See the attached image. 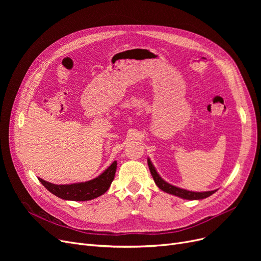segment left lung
<instances>
[{
	"instance_id": "1",
	"label": "left lung",
	"mask_w": 261,
	"mask_h": 261,
	"mask_svg": "<svg viewBox=\"0 0 261 261\" xmlns=\"http://www.w3.org/2000/svg\"><path fill=\"white\" fill-rule=\"evenodd\" d=\"M148 166L150 169V172L152 174L153 180L155 182V184L158 185V187L160 189H162L163 191H165V193L174 195L180 197L182 199H187V200H201V199H205L210 196H212L213 194H215L217 190H212V191H203V193H195V191H189V190H185L179 187H175L173 185L168 184L167 182L164 181L162 177L159 175V173L156 172L155 168L153 167L152 163L150 162V160L148 159Z\"/></svg>"
}]
</instances>
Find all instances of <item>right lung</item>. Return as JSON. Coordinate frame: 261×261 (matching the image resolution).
Masks as SVG:
<instances>
[{"mask_svg": "<svg viewBox=\"0 0 261 261\" xmlns=\"http://www.w3.org/2000/svg\"><path fill=\"white\" fill-rule=\"evenodd\" d=\"M116 161L111 164L108 169H106L99 176L95 179L85 182V183H75L71 185H56L48 183L42 179L39 181L43 184V186L50 191V193L58 198L63 200L71 201H89L103 195L109 189L112 181L114 180V175L116 171Z\"/></svg>", "mask_w": 261, "mask_h": 261, "instance_id": "1", "label": "right lung"}]
</instances>
